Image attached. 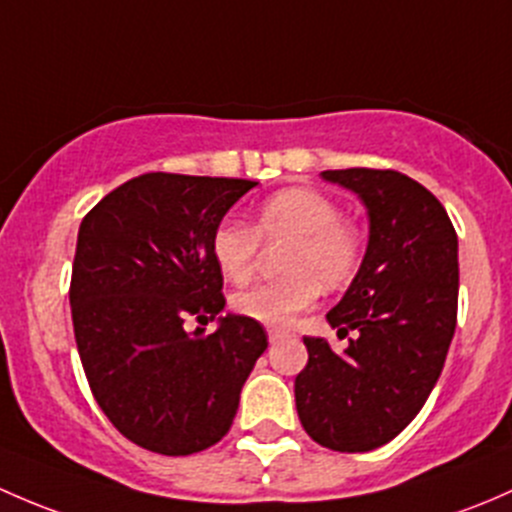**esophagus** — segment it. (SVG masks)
I'll list each match as a JSON object with an SVG mask.
<instances>
[{
    "label": "esophagus",
    "mask_w": 512,
    "mask_h": 512,
    "mask_svg": "<svg viewBox=\"0 0 512 512\" xmlns=\"http://www.w3.org/2000/svg\"><path fill=\"white\" fill-rule=\"evenodd\" d=\"M286 337H288L286 330H268V340H271L273 345H276V342H281V340H286Z\"/></svg>",
    "instance_id": "1"
}]
</instances>
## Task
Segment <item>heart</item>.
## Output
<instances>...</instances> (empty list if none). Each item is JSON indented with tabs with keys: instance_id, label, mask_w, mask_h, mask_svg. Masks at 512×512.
I'll return each instance as SVG.
<instances>
[{
	"instance_id": "heart-1",
	"label": "heart",
	"mask_w": 512,
	"mask_h": 512,
	"mask_svg": "<svg viewBox=\"0 0 512 512\" xmlns=\"http://www.w3.org/2000/svg\"><path fill=\"white\" fill-rule=\"evenodd\" d=\"M261 239L291 241L283 254L286 278L236 293L231 305L244 318L271 328L291 325L318 300L320 286L340 288L360 266V234L342 221L340 204L318 189L276 192L256 209L254 229L234 217L221 219L212 234V258L226 281L246 283L254 276Z\"/></svg>"
}]
</instances>
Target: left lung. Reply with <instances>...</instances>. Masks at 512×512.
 Returning <instances> with one entry per match:
<instances>
[{"label":"left lung","instance_id":"8db88e82","mask_svg":"<svg viewBox=\"0 0 512 512\" xmlns=\"http://www.w3.org/2000/svg\"><path fill=\"white\" fill-rule=\"evenodd\" d=\"M367 207L370 241L340 303L345 352L303 337L308 365L295 377V409L320 446L342 453L389 444L429 399L444 370L458 310V239L439 199L394 170H325Z\"/></svg>","mask_w":512,"mask_h":512}]
</instances>
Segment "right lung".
<instances>
[{"instance_id": "1", "label": "right lung", "mask_w": 512, "mask_h": 512, "mask_svg": "<svg viewBox=\"0 0 512 512\" xmlns=\"http://www.w3.org/2000/svg\"><path fill=\"white\" fill-rule=\"evenodd\" d=\"M258 182L147 172L86 214L71 273L78 355L98 407L133 444L189 456L231 429L239 394L268 347L261 323L224 315L214 226Z\"/></svg>"}]
</instances>
